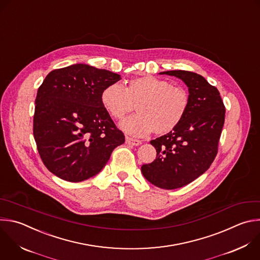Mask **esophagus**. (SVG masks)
<instances>
[{"label": "esophagus", "mask_w": 260, "mask_h": 260, "mask_svg": "<svg viewBox=\"0 0 260 260\" xmlns=\"http://www.w3.org/2000/svg\"><path fill=\"white\" fill-rule=\"evenodd\" d=\"M125 142H126V144L132 145V146H140L142 144V142L140 140H136L131 137H125Z\"/></svg>", "instance_id": "obj_1"}]
</instances>
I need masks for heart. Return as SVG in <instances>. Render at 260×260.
I'll use <instances>...</instances> for the list:
<instances>
[{
    "instance_id": "heart-1",
    "label": "heart",
    "mask_w": 260,
    "mask_h": 260,
    "mask_svg": "<svg viewBox=\"0 0 260 260\" xmlns=\"http://www.w3.org/2000/svg\"><path fill=\"white\" fill-rule=\"evenodd\" d=\"M101 103L115 119H122L137 105L138 114L119 124L126 134L145 137L152 132L166 135L179 126L190 104L188 92L168 81L146 75L131 79L125 86L110 83L101 93Z\"/></svg>"
}]
</instances>
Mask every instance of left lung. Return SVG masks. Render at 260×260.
<instances>
[{
	"instance_id": "obj_1",
	"label": "left lung",
	"mask_w": 260,
	"mask_h": 260,
	"mask_svg": "<svg viewBox=\"0 0 260 260\" xmlns=\"http://www.w3.org/2000/svg\"><path fill=\"white\" fill-rule=\"evenodd\" d=\"M182 79L189 90L190 104L177 128L152 140L156 159L141 167L145 179L154 186L182 188L209 168L217 154L225 109L218 90L202 75L186 70L163 71Z\"/></svg>"
}]
</instances>
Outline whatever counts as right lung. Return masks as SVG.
Masks as SVG:
<instances>
[{
  "label": "right lung",
  "instance_id": "obj_1",
  "mask_svg": "<svg viewBox=\"0 0 260 260\" xmlns=\"http://www.w3.org/2000/svg\"><path fill=\"white\" fill-rule=\"evenodd\" d=\"M119 74L77 63L51 71L38 90L34 137L46 167L72 183L103 169L124 135L101 103L105 86Z\"/></svg>",
  "mask_w": 260,
  "mask_h": 260
}]
</instances>
